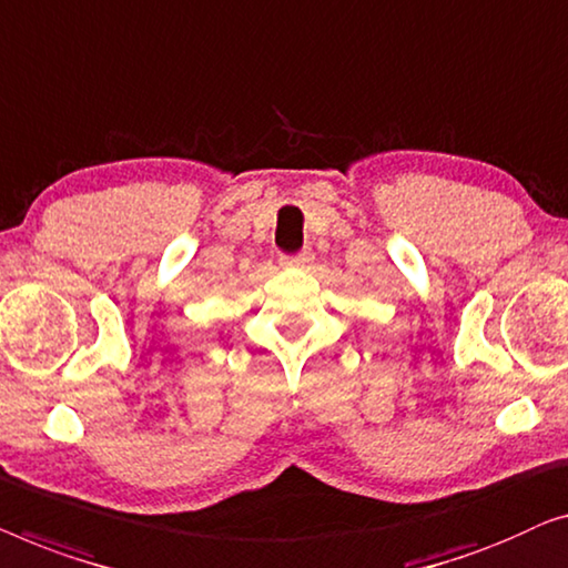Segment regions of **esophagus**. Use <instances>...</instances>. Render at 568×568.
<instances>
[{"label": "esophagus", "mask_w": 568, "mask_h": 568, "mask_svg": "<svg viewBox=\"0 0 568 568\" xmlns=\"http://www.w3.org/2000/svg\"><path fill=\"white\" fill-rule=\"evenodd\" d=\"M311 262H314V252H311V250H301L295 254H283V257H281L283 267H308Z\"/></svg>", "instance_id": "esophagus-1"}]
</instances>
